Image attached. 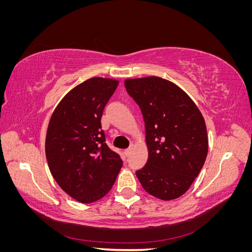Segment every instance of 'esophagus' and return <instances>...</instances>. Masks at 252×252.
<instances>
[{
    "label": "esophagus",
    "instance_id": "34e87169",
    "mask_svg": "<svg viewBox=\"0 0 252 252\" xmlns=\"http://www.w3.org/2000/svg\"><path fill=\"white\" fill-rule=\"evenodd\" d=\"M131 150H132V148H127V149H125V151H124L125 156L128 157L129 155H130V154H131Z\"/></svg>",
    "mask_w": 252,
    "mask_h": 252
}]
</instances>
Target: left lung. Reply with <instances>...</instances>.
<instances>
[{
  "label": "left lung",
  "instance_id": "obj_1",
  "mask_svg": "<svg viewBox=\"0 0 252 252\" xmlns=\"http://www.w3.org/2000/svg\"><path fill=\"white\" fill-rule=\"evenodd\" d=\"M125 87L139 105L146 130L148 161L136 177L149 194L163 201L178 199L191 186L207 157L202 113L185 91L165 79H128Z\"/></svg>",
  "mask_w": 252,
  "mask_h": 252
}]
</instances>
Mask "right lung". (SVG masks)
Listing matches in <instances>:
<instances>
[{
  "mask_svg": "<svg viewBox=\"0 0 252 252\" xmlns=\"http://www.w3.org/2000/svg\"><path fill=\"white\" fill-rule=\"evenodd\" d=\"M119 81L91 78L71 89L50 118L45 152L53 179L80 203L107 194L123 165L105 143L101 119Z\"/></svg>",
  "mask_w": 252,
  "mask_h": 252,
  "instance_id": "1",
  "label": "right lung"
}]
</instances>
